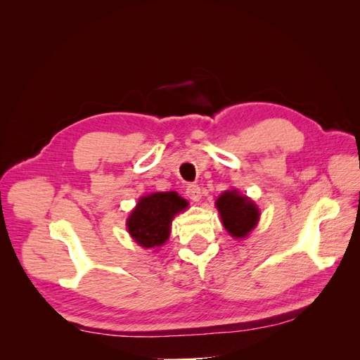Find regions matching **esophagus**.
<instances>
[{
	"mask_svg": "<svg viewBox=\"0 0 360 360\" xmlns=\"http://www.w3.org/2000/svg\"><path fill=\"white\" fill-rule=\"evenodd\" d=\"M186 195L192 201H200L201 200V189L198 184H189L186 189Z\"/></svg>",
	"mask_w": 360,
	"mask_h": 360,
	"instance_id": "esophagus-1",
	"label": "esophagus"
}]
</instances>
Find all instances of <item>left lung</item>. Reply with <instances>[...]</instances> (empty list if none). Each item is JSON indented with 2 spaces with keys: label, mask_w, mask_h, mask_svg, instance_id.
I'll list each match as a JSON object with an SVG mask.
<instances>
[{
  "label": "left lung",
  "mask_w": 360,
  "mask_h": 360,
  "mask_svg": "<svg viewBox=\"0 0 360 360\" xmlns=\"http://www.w3.org/2000/svg\"><path fill=\"white\" fill-rule=\"evenodd\" d=\"M216 207L225 230L236 238H245L258 224L259 210L257 204L236 189L225 191L216 200Z\"/></svg>",
  "instance_id": "obj_1"
}]
</instances>
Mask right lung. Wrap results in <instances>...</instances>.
Here are the masks:
<instances>
[{
	"mask_svg": "<svg viewBox=\"0 0 360 360\" xmlns=\"http://www.w3.org/2000/svg\"><path fill=\"white\" fill-rule=\"evenodd\" d=\"M188 207L177 192H156L139 198L127 217V231L146 249L159 248L168 240L174 216Z\"/></svg>",
	"mask_w": 360,
	"mask_h": 360,
	"instance_id": "obj_1",
	"label": "right lung"
}]
</instances>
